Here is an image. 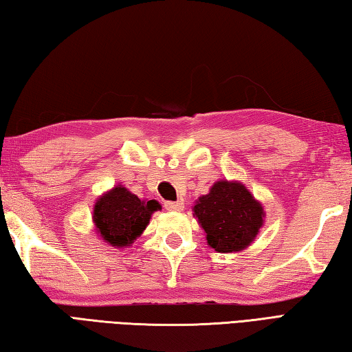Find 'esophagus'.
Returning <instances> with one entry per match:
<instances>
[{"mask_svg":"<svg viewBox=\"0 0 352 352\" xmlns=\"http://www.w3.org/2000/svg\"><path fill=\"white\" fill-rule=\"evenodd\" d=\"M165 208L170 210V211H181L184 208V202H181V201H176V202L167 201V202H165Z\"/></svg>","mask_w":352,"mask_h":352,"instance_id":"34e87169","label":"esophagus"}]
</instances>
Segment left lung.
I'll list each match as a JSON object with an SVG mask.
<instances>
[{"mask_svg":"<svg viewBox=\"0 0 352 352\" xmlns=\"http://www.w3.org/2000/svg\"><path fill=\"white\" fill-rule=\"evenodd\" d=\"M193 216L217 253H239L254 242L263 227L262 204L239 181H217L197 199Z\"/></svg>","mask_w":352,"mask_h":352,"instance_id":"left-lung-1","label":"left lung"}]
</instances>
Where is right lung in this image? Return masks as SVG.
<instances>
[{"label":"right lung","instance_id":"obj_1","mask_svg":"<svg viewBox=\"0 0 352 352\" xmlns=\"http://www.w3.org/2000/svg\"><path fill=\"white\" fill-rule=\"evenodd\" d=\"M155 199H139L122 185H115L96 199L94 225L102 242L113 248L130 247L144 233L155 211L161 210Z\"/></svg>","mask_w":352,"mask_h":352}]
</instances>
